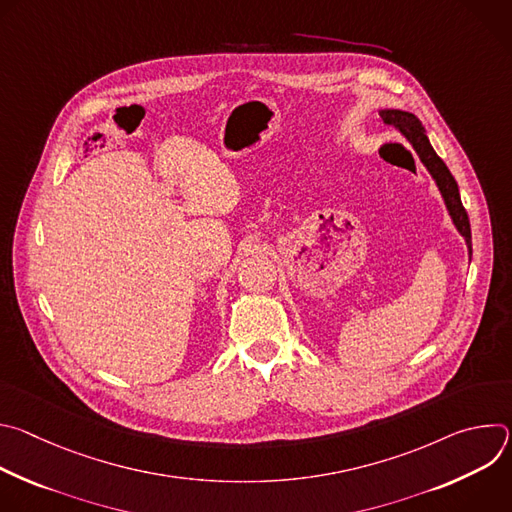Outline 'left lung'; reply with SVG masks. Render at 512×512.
Returning <instances> with one entry per match:
<instances>
[{
  "label": "left lung",
  "instance_id": "1",
  "mask_svg": "<svg viewBox=\"0 0 512 512\" xmlns=\"http://www.w3.org/2000/svg\"><path fill=\"white\" fill-rule=\"evenodd\" d=\"M381 121L385 125H393L395 129L401 131V135L413 145V150L417 152L421 164L427 168V172L431 174V178L435 180L437 188L442 192V198L446 202V208L452 216V221L458 229V233L464 237L466 245H468V253L472 255V233H470V221H468V212L462 206V198H460V190H458V182L454 180L452 172L448 170V166L444 164V160L435 154V150L431 148V143L425 135V129L421 125V121L409 113V111H399V109H381L379 111Z\"/></svg>",
  "mask_w": 512,
  "mask_h": 512
}]
</instances>
